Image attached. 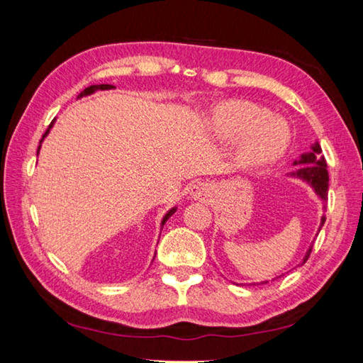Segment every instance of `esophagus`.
Listing matches in <instances>:
<instances>
[{"instance_id": "1", "label": "esophagus", "mask_w": 363, "mask_h": 363, "mask_svg": "<svg viewBox=\"0 0 363 363\" xmlns=\"http://www.w3.org/2000/svg\"><path fill=\"white\" fill-rule=\"evenodd\" d=\"M190 196L194 198L195 201H211L213 196V186L209 182L196 181L194 186L190 187Z\"/></svg>"}]
</instances>
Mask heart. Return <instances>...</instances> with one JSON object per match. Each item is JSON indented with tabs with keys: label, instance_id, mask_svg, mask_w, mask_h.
<instances>
[{
	"label": "heart",
	"instance_id": "obj_1",
	"mask_svg": "<svg viewBox=\"0 0 363 363\" xmlns=\"http://www.w3.org/2000/svg\"><path fill=\"white\" fill-rule=\"evenodd\" d=\"M211 128L223 138L242 135L240 160L246 165H264L277 159L290 140V130L277 115L251 101L234 99L217 106L211 113Z\"/></svg>",
	"mask_w": 363,
	"mask_h": 363
}]
</instances>
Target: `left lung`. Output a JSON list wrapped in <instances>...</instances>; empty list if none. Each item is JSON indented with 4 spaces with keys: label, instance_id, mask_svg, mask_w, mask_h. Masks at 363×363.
<instances>
[{
    "label": "left lung",
    "instance_id": "8db88e82",
    "mask_svg": "<svg viewBox=\"0 0 363 363\" xmlns=\"http://www.w3.org/2000/svg\"><path fill=\"white\" fill-rule=\"evenodd\" d=\"M293 165H301L299 168H296L295 172H291L290 176L291 177H298V179L304 181L309 184V186L315 190V194L320 196V199L323 203H328V187H329V174H328V165H326V160L325 157L321 156V148L318 142H315L312 145V151L311 152H304L301 154L299 160L293 162ZM325 217L321 218V225H325ZM312 252V246L309 250H307L306 256L301 262L299 265H304L306 260L309 259ZM268 281H262L259 284H267Z\"/></svg>",
    "mask_w": 363,
    "mask_h": 363
}]
</instances>
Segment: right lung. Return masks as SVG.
Returning <instances> with one entry per match:
<instances>
[{
  "mask_svg": "<svg viewBox=\"0 0 363 363\" xmlns=\"http://www.w3.org/2000/svg\"><path fill=\"white\" fill-rule=\"evenodd\" d=\"M111 89H113L112 86H109V84H99V86H90V87H87L86 90L84 91H81L79 94V96L78 98H82V96H87V95H91V94H95V91H98V90H111ZM54 121H56V118H54L52 121H51V125H50V128L46 129V133L43 134V137H42V140H40V145H38V148H37V154H38V151H40V146H42V142H43V138L50 134V129L52 128V125H54ZM176 209L177 207L174 206V207H172V209H169L165 215H164V218H162V221H160V230H162V228H164V225H165V221L172 217V215L176 212Z\"/></svg>",
  "mask_w": 363,
  "mask_h": 363,
  "instance_id": "1",
  "label": "right lung"
}]
</instances>
